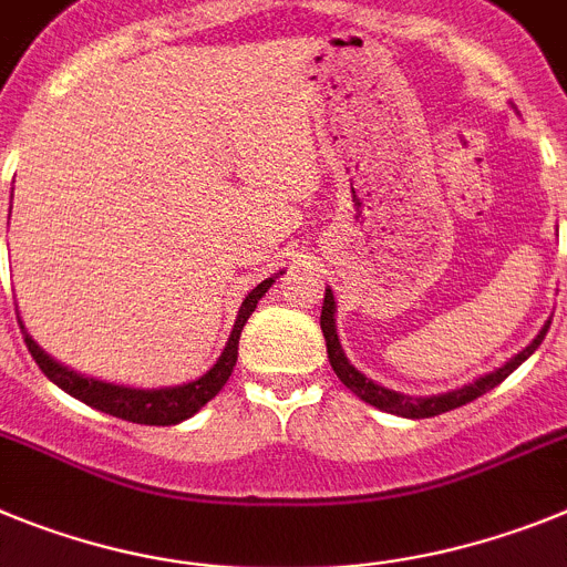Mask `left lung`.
<instances>
[{"label":"left lung","instance_id":"8db88e82","mask_svg":"<svg viewBox=\"0 0 567 567\" xmlns=\"http://www.w3.org/2000/svg\"><path fill=\"white\" fill-rule=\"evenodd\" d=\"M319 324H322V333H324V344H328V359H331V368L333 373L339 377L344 388H351L357 393L359 400L368 402V405L379 408V411H388V413H396V416H405V420H427V416H436V413H445V411H454V408L467 405V402H474L476 396L482 393L494 391L499 382L511 377L516 368L530 357V353L543 344L545 333H548L550 322H545V328L536 333L534 342L528 348H522L516 357H511L508 362L496 371L485 373V377L474 379V382H467V385L456 388V391H447V393H436V396H405L400 391H391L385 385H377L373 379H368L365 373H359L357 368L348 362L344 357L342 344H339L337 337V302H333V290L324 288V302H322V317H319Z\"/></svg>","mask_w":567,"mask_h":567}]
</instances>
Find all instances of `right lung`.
Segmentation results:
<instances>
[{
	"instance_id": "1",
	"label": "right lung",
	"mask_w": 567,
	"mask_h": 567,
	"mask_svg": "<svg viewBox=\"0 0 567 567\" xmlns=\"http://www.w3.org/2000/svg\"><path fill=\"white\" fill-rule=\"evenodd\" d=\"M282 274V270H279ZM277 282V277L265 279V282L256 285L245 297L243 308H239V317L234 322V331H230L228 344H225L223 357L216 359V365L208 373H202L194 382H185V385L174 388H154V391H145V388H127V385H113V382H102V379L85 377V373H76L71 368L59 365L56 359L48 357L22 324V337L31 357L37 359V365L42 368L53 385H59L65 393L76 396L79 402L96 408L102 413H111V416H120V420L136 422V425H176L182 420H190L196 411L208 405L216 393L223 391V385L228 382L230 371L236 365V353H239V333H243L245 322L254 313L256 302L268 293L270 285Z\"/></svg>"
}]
</instances>
